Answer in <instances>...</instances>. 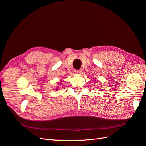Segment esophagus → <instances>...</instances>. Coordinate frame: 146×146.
Here are the masks:
<instances>
[{
	"mask_svg": "<svg viewBox=\"0 0 146 146\" xmlns=\"http://www.w3.org/2000/svg\"><path fill=\"white\" fill-rule=\"evenodd\" d=\"M75 72H76V74H80V72H81V70H77V69H76V70H75Z\"/></svg>",
	"mask_w": 146,
	"mask_h": 146,
	"instance_id": "1",
	"label": "esophagus"
}]
</instances>
